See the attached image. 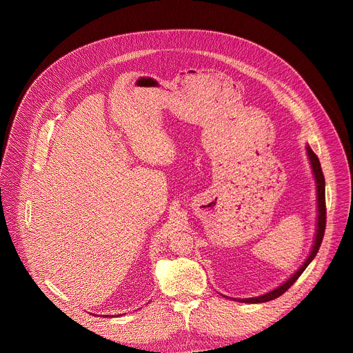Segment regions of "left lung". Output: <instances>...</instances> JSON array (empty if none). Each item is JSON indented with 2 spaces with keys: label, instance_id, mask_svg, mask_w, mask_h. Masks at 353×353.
Wrapping results in <instances>:
<instances>
[{
  "label": "left lung",
  "instance_id": "8db88e82",
  "mask_svg": "<svg viewBox=\"0 0 353 353\" xmlns=\"http://www.w3.org/2000/svg\"><path fill=\"white\" fill-rule=\"evenodd\" d=\"M307 153H308V157H310V161H311V167H312V172L315 175V181H316V196H318V228H316V234H315V242H314V248L310 252L308 258L305 259V262L301 266V269L291 277L288 279L283 285H280L279 288L265 294V295H261V296H256V298H249V299H239V302L243 303H263L269 302V301H273L279 296H281L285 291H288L291 288V285L301 277L303 272L305 270V268L310 265V262L315 258L316 252L321 248V243H322V239H323V235H325V228H326V202H325V176H323V172H322V168H321V163H319V159L318 156L314 153V151L307 147Z\"/></svg>",
  "mask_w": 353,
  "mask_h": 353
}]
</instances>
